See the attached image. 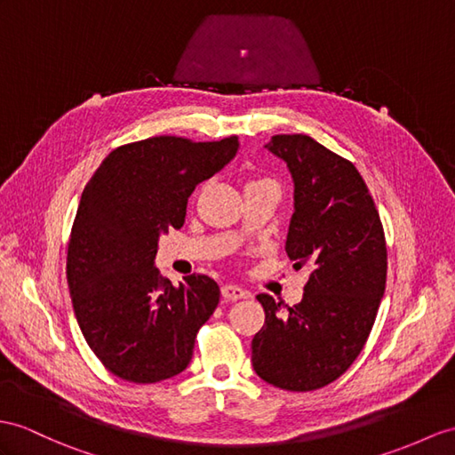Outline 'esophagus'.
<instances>
[{
    "label": "esophagus",
    "mask_w": 455,
    "mask_h": 455,
    "mask_svg": "<svg viewBox=\"0 0 455 455\" xmlns=\"http://www.w3.org/2000/svg\"><path fill=\"white\" fill-rule=\"evenodd\" d=\"M247 295L249 293L239 285H234V283L221 285V297L228 299V301H239V299H245Z\"/></svg>",
    "instance_id": "esophagus-1"
}]
</instances>
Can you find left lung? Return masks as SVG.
I'll return each mask as SVG.
<instances>
[{
	"mask_svg": "<svg viewBox=\"0 0 455 455\" xmlns=\"http://www.w3.org/2000/svg\"><path fill=\"white\" fill-rule=\"evenodd\" d=\"M293 180V216L285 252L307 266L301 303L257 295L264 326L252 338V369L290 392L318 390L346 372L367 341L386 287V239L361 173L307 135H274L266 144Z\"/></svg>",
	"mask_w": 455,
	"mask_h": 455,
	"instance_id": "obj_1",
	"label": "left lung"
}]
</instances>
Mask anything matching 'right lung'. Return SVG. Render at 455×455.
<instances>
[{
    "label": "right lung",
    "mask_w": 455,
    "mask_h": 455,
    "mask_svg": "<svg viewBox=\"0 0 455 455\" xmlns=\"http://www.w3.org/2000/svg\"><path fill=\"white\" fill-rule=\"evenodd\" d=\"M237 137H152L109 152L86 183L68 251L76 323L116 376L154 384L191 363L196 331L220 301L208 275L180 285L154 266L158 239L180 229L198 183L235 158Z\"/></svg>",
    "instance_id": "right-lung-1"
}]
</instances>
